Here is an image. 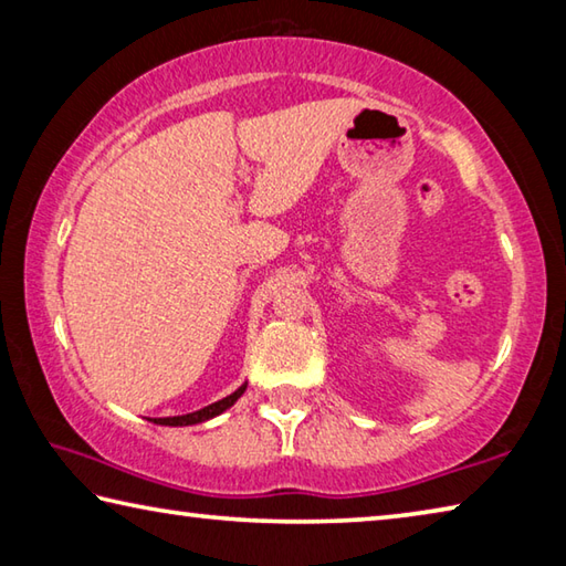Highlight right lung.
I'll list each match as a JSON object with an SVG mask.
<instances>
[{"instance_id":"right-lung-1","label":"right lung","mask_w":566,"mask_h":566,"mask_svg":"<svg viewBox=\"0 0 566 566\" xmlns=\"http://www.w3.org/2000/svg\"><path fill=\"white\" fill-rule=\"evenodd\" d=\"M245 385H248V382H243L241 388L233 390L231 395H226L223 400L206 405V408H201V410L188 412V415H176V418H151V422H156V424H168V428H184V424L206 422V420H211V418H216V415H221V412H226L228 408H231V405L245 392Z\"/></svg>"}]
</instances>
